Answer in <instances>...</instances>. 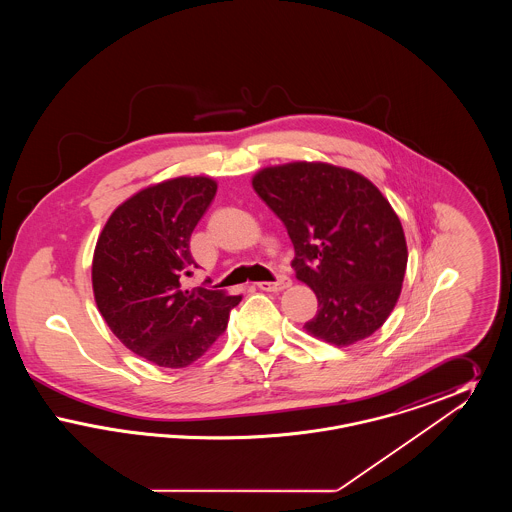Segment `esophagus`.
I'll list each match as a JSON object with an SVG mask.
<instances>
[{"instance_id": "1", "label": "esophagus", "mask_w": 512, "mask_h": 512, "mask_svg": "<svg viewBox=\"0 0 512 512\" xmlns=\"http://www.w3.org/2000/svg\"><path fill=\"white\" fill-rule=\"evenodd\" d=\"M290 284H292V282H290L288 276H278L276 282H259L257 288L263 290V292H282V290H286Z\"/></svg>"}]
</instances>
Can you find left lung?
<instances>
[{
	"mask_svg": "<svg viewBox=\"0 0 512 512\" xmlns=\"http://www.w3.org/2000/svg\"><path fill=\"white\" fill-rule=\"evenodd\" d=\"M253 190L284 222L297 280L318 299L305 330L345 347L390 317L407 270V242L390 201L359 172L295 161L261 169Z\"/></svg>",
	"mask_w": 512,
	"mask_h": 512,
	"instance_id": "obj_1",
	"label": "left lung"
}]
</instances>
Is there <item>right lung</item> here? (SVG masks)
Listing matches in <instances>:
<instances>
[{
	"label": "right lung",
	"instance_id": "1",
	"mask_svg": "<svg viewBox=\"0 0 512 512\" xmlns=\"http://www.w3.org/2000/svg\"><path fill=\"white\" fill-rule=\"evenodd\" d=\"M217 194L209 176H178L128 197L105 222L92 261L101 317L149 363L192 365L219 340L240 295L184 290L195 265L190 238Z\"/></svg>",
	"mask_w": 512,
	"mask_h": 512
}]
</instances>
